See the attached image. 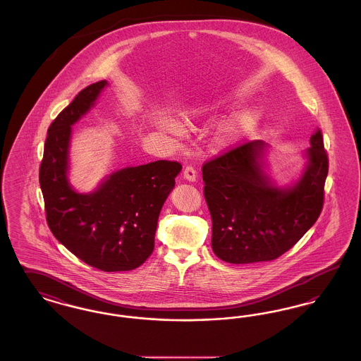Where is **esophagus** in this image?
Returning a JSON list of instances; mask_svg holds the SVG:
<instances>
[{"label":"esophagus","mask_w":361,"mask_h":361,"mask_svg":"<svg viewBox=\"0 0 361 361\" xmlns=\"http://www.w3.org/2000/svg\"><path fill=\"white\" fill-rule=\"evenodd\" d=\"M184 178H187L188 181H196V178H197V172H196V169L192 166V165H187L185 168H184Z\"/></svg>","instance_id":"1"}]
</instances>
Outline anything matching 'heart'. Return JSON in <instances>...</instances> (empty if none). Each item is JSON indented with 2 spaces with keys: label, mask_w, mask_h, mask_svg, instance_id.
Instances as JSON below:
<instances>
[{
  "label": "heart",
  "mask_w": 361,
  "mask_h": 361,
  "mask_svg": "<svg viewBox=\"0 0 361 361\" xmlns=\"http://www.w3.org/2000/svg\"><path fill=\"white\" fill-rule=\"evenodd\" d=\"M202 114H203L202 111L189 112L188 115L185 116V123H187L188 126H190V127H193L196 119L202 118ZM255 121H256V115H255V114H250V112L242 114L240 116L234 118L233 121H228L227 124H224V127H221V128L215 133V135L212 137L214 146H216V147H219V149L228 146L230 143H233V142L237 139V137L240 135L242 131H245V130H247L250 126H253ZM157 126H158L159 128H162L164 131H166V133H169V134H172V135H176V137H183V135H184V128H183V126H181L180 123H177V121L169 119V118H161V119H158Z\"/></svg>",
  "instance_id": "obj_1"
}]
</instances>
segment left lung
<instances>
[{
  "mask_svg": "<svg viewBox=\"0 0 361 361\" xmlns=\"http://www.w3.org/2000/svg\"><path fill=\"white\" fill-rule=\"evenodd\" d=\"M309 165L288 189L272 185L259 140L237 145L203 164L212 250L230 264L272 261L288 252L321 215L329 158L321 130L310 137Z\"/></svg>",
  "mask_w": 361,
  "mask_h": 361,
  "instance_id": "8db88e82",
  "label": "left lung"
}]
</instances>
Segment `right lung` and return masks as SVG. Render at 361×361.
I'll list each match as a JSON object with an SVG mask.
<instances>
[{
	"label": "right lung",
	"mask_w": 361,
	"mask_h": 361,
	"mask_svg": "<svg viewBox=\"0 0 361 361\" xmlns=\"http://www.w3.org/2000/svg\"><path fill=\"white\" fill-rule=\"evenodd\" d=\"M105 85L99 81L86 86L50 124L39 183L54 237L87 265L119 272L135 269L153 253L161 208L183 166L159 159L114 173L89 195L70 188L71 124L87 112Z\"/></svg>",
	"instance_id": "obj_1"
}]
</instances>
